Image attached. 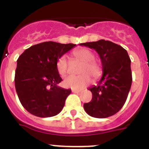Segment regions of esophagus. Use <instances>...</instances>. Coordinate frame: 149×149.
Masks as SVG:
<instances>
[{"instance_id":"1","label":"esophagus","mask_w":149,"mask_h":149,"mask_svg":"<svg viewBox=\"0 0 149 149\" xmlns=\"http://www.w3.org/2000/svg\"><path fill=\"white\" fill-rule=\"evenodd\" d=\"M72 93H81V91L76 90V89H72Z\"/></svg>"}]
</instances>
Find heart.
Masks as SVG:
<instances>
[{
  "label": "heart",
  "instance_id": "obj_1",
  "mask_svg": "<svg viewBox=\"0 0 149 149\" xmlns=\"http://www.w3.org/2000/svg\"><path fill=\"white\" fill-rule=\"evenodd\" d=\"M74 56L83 62L79 75H69L63 81V85L72 89H81L88 86L92 81V77L97 79L101 74V67L99 63L95 61V54L89 49L80 48L73 52ZM68 60L66 56H62L56 62V69L61 76L65 75L68 72Z\"/></svg>",
  "mask_w": 149,
  "mask_h": 149
}]
</instances>
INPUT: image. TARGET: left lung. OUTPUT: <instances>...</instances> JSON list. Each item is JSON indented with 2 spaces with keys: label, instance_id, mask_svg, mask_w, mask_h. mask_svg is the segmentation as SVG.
<instances>
[{
  "label": "left lung",
  "instance_id": "obj_1",
  "mask_svg": "<svg viewBox=\"0 0 149 149\" xmlns=\"http://www.w3.org/2000/svg\"><path fill=\"white\" fill-rule=\"evenodd\" d=\"M95 49L102 64V77L97 86L89 88L93 98L84 104L86 113L95 118H107L122 109L132 84L131 59L125 48L110 41L80 44Z\"/></svg>",
  "mask_w": 149,
  "mask_h": 149
}]
</instances>
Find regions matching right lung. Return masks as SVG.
Wrapping results in <instances>:
<instances>
[{
	"instance_id": "1",
	"label": "right lung",
	"mask_w": 149,
	"mask_h": 149,
	"mask_svg": "<svg viewBox=\"0 0 149 149\" xmlns=\"http://www.w3.org/2000/svg\"><path fill=\"white\" fill-rule=\"evenodd\" d=\"M76 45L45 42L26 49L17 60L15 86L22 106L42 118L60 113L71 89L58 86L61 77L56 69L60 56Z\"/></svg>"
}]
</instances>
